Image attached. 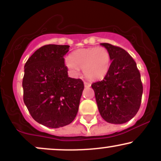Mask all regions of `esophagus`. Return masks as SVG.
<instances>
[{"mask_svg": "<svg viewBox=\"0 0 161 161\" xmlns=\"http://www.w3.org/2000/svg\"><path fill=\"white\" fill-rule=\"evenodd\" d=\"M84 86L86 88H89V87H91L92 84L90 82H84Z\"/></svg>", "mask_w": 161, "mask_h": 161, "instance_id": "esophagus-1", "label": "esophagus"}]
</instances>
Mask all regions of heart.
<instances>
[{"mask_svg": "<svg viewBox=\"0 0 161 161\" xmlns=\"http://www.w3.org/2000/svg\"><path fill=\"white\" fill-rule=\"evenodd\" d=\"M111 64V56L104 47H92L73 51L66 58V66L73 75L79 74L80 68L85 75L92 80L104 78Z\"/></svg>", "mask_w": 161, "mask_h": 161, "instance_id": "b5f03b06", "label": "heart"}]
</instances>
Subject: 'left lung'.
Wrapping results in <instances>:
<instances>
[{"label": "left lung", "instance_id": "left-lung-1", "mask_svg": "<svg viewBox=\"0 0 161 161\" xmlns=\"http://www.w3.org/2000/svg\"><path fill=\"white\" fill-rule=\"evenodd\" d=\"M111 64L104 79L92 84L100 114L108 123L122 124L137 114L141 105L143 86L136 63L128 52L108 43Z\"/></svg>", "mask_w": 161, "mask_h": 161}]
</instances>
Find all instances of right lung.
<instances>
[{
	"instance_id": "obj_1",
	"label": "right lung",
	"mask_w": 161,
	"mask_h": 161,
	"mask_svg": "<svg viewBox=\"0 0 161 161\" xmlns=\"http://www.w3.org/2000/svg\"><path fill=\"white\" fill-rule=\"evenodd\" d=\"M69 50V45H44L24 66V103L35 120L50 128L74 120L84 89L82 79L68 76L64 56Z\"/></svg>"
}]
</instances>
